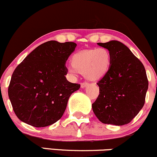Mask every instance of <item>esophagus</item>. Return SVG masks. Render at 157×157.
Masks as SVG:
<instances>
[{
	"label": "esophagus",
	"mask_w": 157,
	"mask_h": 157,
	"mask_svg": "<svg viewBox=\"0 0 157 157\" xmlns=\"http://www.w3.org/2000/svg\"><path fill=\"white\" fill-rule=\"evenodd\" d=\"M87 86H88L87 82H82V83L80 84V86H81V88H82V89H83V88L86 87Z\"/></svg>",
	"instance_id": "1"
}]
</instances>
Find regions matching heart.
I'll list each match as a JSON object with an SVG mask.
<instances>
[{"instance_id":"heart-1","label":"heart","mask_w":157,"mask_h":157,"mask_svg":"<svg viewBox=\"0 0 157 157\" xmlns=\"http://www.w3.org/2000/svg\"><path fill=\"white\" fill-rule=\"evenodd\" d=\"M71 66L68 72L76 76L77 72L83 74L90 81H97L109 72L111 64V55L105 48H92L77 52L71 59Z\"/></svg>"}]
</instances>
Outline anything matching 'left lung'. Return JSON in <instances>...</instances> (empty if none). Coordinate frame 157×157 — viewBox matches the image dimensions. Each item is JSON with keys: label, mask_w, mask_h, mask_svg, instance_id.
<instances>
[{"label": "left lung", "mask_w": 157, "mask_h": 157, "mask_svg": "<svg viewBox=\"0 0 157 157\" xmlns=\"http://www.w3.org/2000/svg\"><path fill=\"white\" fill-rule=\"evenodd\" d=\"M97 44L111 52V64L107 75L97 83L100 94L92 104V110L102 123L126 125L145 104L148 88L145 67L120 41Z\"/></svg>", "instance_id": "obj_1"}]
</instances>
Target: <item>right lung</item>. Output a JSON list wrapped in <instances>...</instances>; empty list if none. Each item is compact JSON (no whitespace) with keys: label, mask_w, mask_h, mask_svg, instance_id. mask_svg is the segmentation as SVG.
I'll return each instance as SVG.
<instances>
[{"label":"right lung","mask_w":157,"mask_h":157,"mask_svg":"<svg viewBox=\"0 0 157 157\" xmlns=\"http://www.w3.org/2000/svg\"><path fill=\"white\" fill-rule=\"evenodd\" d=\"M76 46L73 42L48 41L35 48L17 66L8 94L20 120L41 128L62 117L70 96L80 87L66 77V60Z\"/></svg>","instance_id":"1"}]
</instances>
